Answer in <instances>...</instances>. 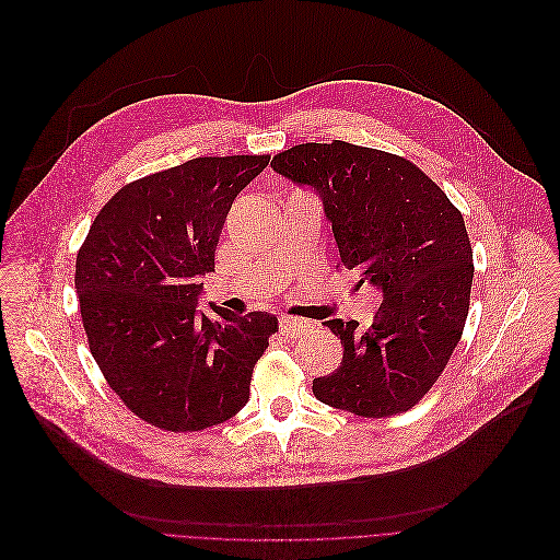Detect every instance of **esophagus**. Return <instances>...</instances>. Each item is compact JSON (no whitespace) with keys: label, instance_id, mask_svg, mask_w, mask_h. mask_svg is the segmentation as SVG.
Returning a JSON list of instances; mask_svg holds the SVG:
<instances>
[{"label":"esophagus","instance_id":"1","mask_svg":"<svg viewBox=\"0 0 560 560\" xmlns=\"http://www.w3.org/2000/svg\"><path fill=\"white\" fill-rule=\"evenodd\" d=\"M306 330H311V322L293 315H282L280 317V332L284 338H300Z\"/></svg>","mask_w":560,"mask_h":560}]
</instances>
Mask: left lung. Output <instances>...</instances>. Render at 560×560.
<instances>
[{
	"mask_svg": "<svg viewBox=\"0 0 560 560\" xmlns=\"http://www.w3.org/2000/svg\"><path fill=\"white\" fill-rule=\"evenodd\" d=\"M273 172L322 198L342 265L382 291L369 328L328 319L345 345L340 366L313 395L362 417L412 408L462 340L472 247L462 211L410 161L347 141L280 152Z\"/></svg>",
	"mask_w": 560,
	"mask_h": 560,
	"instance_id": "8db88e82",
	"label": "left lung"
}]
</instances>
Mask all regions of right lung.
Here are the masks:
<instances>
[{"instance_id": "obj_1", "label": "right lung", "mask_w": 560, "mask_h": 560, "mask_svg": "<svg viewBox=\"0 0 560 560\" xmlns=\"http://www.w3.org/2000/svg\"><path fill=\"white\" fill-rule=\"evenodd\" d=\"M269 156H205L135 180L96 213L74 287L105 382L143 421L194 432L249 401L252 373L278 330L271 313L198 308L200 278L236 196Z\"/></svg>"}]
</instances>
